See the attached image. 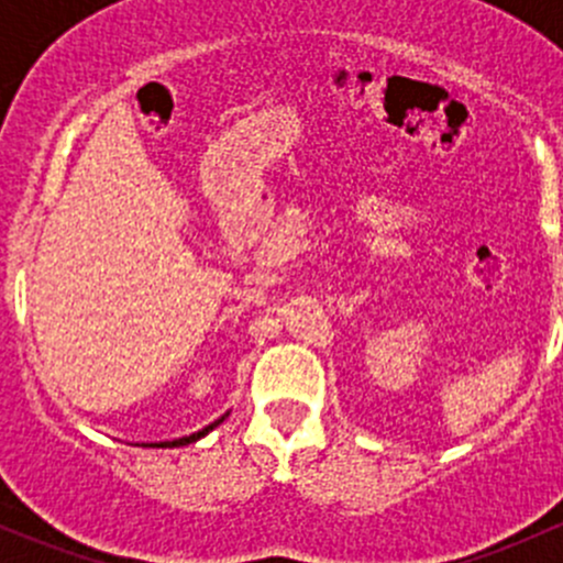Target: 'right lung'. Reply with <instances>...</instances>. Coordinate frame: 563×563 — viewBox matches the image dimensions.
<instances>
[{"instance_id":"right-lung-1","label":"right lung","mask_w":563,"mask_h":563,"mask_svg":"<svg viewBox=\"0 0 563 563\" xmlns=\"http://www.w3.org/2000/svg\"><path fill=\"white\" fill-rule=\"evenodd\" d=\"M225 417H229V413H225ZM225 417H220L218 422H212V424H207V428L203 430H198V433H192V435H185V439H174V441H161V444H144V446H187V444H192V441H198V439H203V435L209 433V430H214L218 428L220 422H223Z\"/></svg>"}]
</instances>
